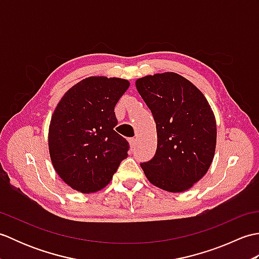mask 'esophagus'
<instances>
[{
  "label": "esophagus",
  "mask_w": 259,
  "mask_h": 259,
  "mask_svg": "<svg viewBox=\"0 0 259 259\" xmlns=\"http://www.w3.org/2000/svg\"><path fill=\"white\" fill-rule=\"evenodd\" d=\"M129 144H130L131 148H135V146H136V139L135 138H130L129 139Z\"/></svg>",
  "instance_id": "esophagus-1"
}]
</instances>
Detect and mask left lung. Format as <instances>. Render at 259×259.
Returning a JSON list of instances; mask_svg holds the SVG:
<instances>
[{
	"label": "left lung",
	"instance_id": "1",
	"mask_svg": "<svg viewBox=\"0 0 259 259\" xmlns=\"http://www.w3.org/2000/svg\"><path fill=\"white\" fill-rule=\"evenodd\" d=\"M137 90L157 124V151L141 163L147 179L169 192L191 188L208 171L216 150V118L206 97L175 72L146 75Z\"/></svg>",
	"mask_w": 259,
	"mask_h": 259
}]
</instances>
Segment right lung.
Returning <instances> with one entry per match:
<instances>
[{
    "label": "right lung",
    "instance_id": "1",
    "mask_svg": "<svg viewBox=\"0 0 259 259\" xmlns=\"http://www.w3.org/2000/svg\"><path fill=\"white\" fill-rule=\"evenodd\" d=\"M129 85L125 79L89 76L70 88L54 109L49 152L59 177L72 189H103L128 157V141L113 129L114 107Z\"/></svg>",
    "mask_w": 259,
    "mask_h": 259
}]
</instances>
